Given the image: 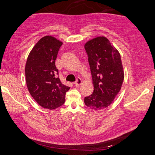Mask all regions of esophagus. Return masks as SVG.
Listing matches in <instances>:
<instances>
[{"label": "esophagus", "instance_id": "esophagus-1", "mask_svg": "<svg viewBox=\"0 0 155 155\" xmlns=\"http://www.w3.org/2000/svg\"><path fill=\"white\" fill-rule=\"evenodd\" d=\"M82 80H81L80 78H78L77 80H76V82H74V84H75V86H76V87H80V86L82 84Z\"/></svg>", "mask_w": 155, "mask_h": 155}]
</instances>
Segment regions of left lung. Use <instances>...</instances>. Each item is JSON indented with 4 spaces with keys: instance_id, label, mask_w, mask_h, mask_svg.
Returning <instances> with one entry per match:
<instances>
[{
    "instance_id": "1",
    "label": "left lung",
    "mask_w": 155,
    "mask_h": 155,
    "mask_svg": "<svg viewBox=\"0 0 155 155\" xmlns=\"http://www.w3.org/2000/svg\"><path fill=\"white\" fill-rule=\"evenodd\" d=\"M84 48L94 87L92 94L85 97L84 103L99 110L110 105L121 90L124 78L121 55L104 36L88 40Z\"/></svg>"
}]
</instances>
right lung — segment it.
Returning <instances> with one entry per match:
<instances>
[{"label":"right lung","mask_w":155,"mask_h":155,"mask_svg":"<svg viewBox=\"0 0 155 155\" xmlns=\"http://www.w3.org/2000/svg\"><path fill=\"white\" fill-rule=\"evenodd\" d=\"M62 42L51 35L38 40L28 55L25 78L28 91L42 108L53 110L65 101L70 87L63 84L58 77L55 60Z\"/></svg>","instance_id":"add662e5"}]
</instances>
